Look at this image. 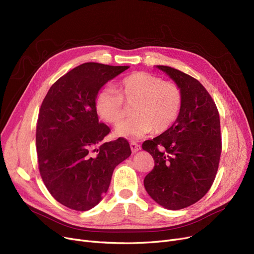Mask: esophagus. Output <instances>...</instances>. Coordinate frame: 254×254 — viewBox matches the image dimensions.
<instances>
[{
  "label": "esophagus",
  "instance_id": "1",
  "mask_svg": "<svg viewBox=\"0 0 254 254\" xmlns=\"http://www.w3.org/2000/svg\"><path fill=\"white\" fill-rule=\"evenodd\" d=\"M129 145H130V149H131L132 152H137L141 149V146L136 142H130Z\"/></svg>",
  "mask_w": 254,
  "mask_h": 254
}]
</instances>
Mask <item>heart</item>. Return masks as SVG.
<instances>
[{"instance_id": "1", "label": "heart", "mask_w": 254, "mask_h": 254, "mask_svg": "<svg viewBox=\"0 0 254 254\" xmlns=\"http://www.w3.org/2000/svg\"><path fill=\"white\" fill-rule=\"evenodd\" d=\"M117 87L119 92L112 87L103 88L96 99L98 114L112 126L120 125L127 106H133L134 116L116 128L117 136L139 139L153 128L162 132L179 117L183 97L174 81H164L159 76L137 72L120 80Z\"/></svg>"}]
</instances>
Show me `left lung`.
Listing matches in <instances>:
<instances>
[{
	"instance_id": "8db88e82",
	"label": "left lung",
	"mask_w": 254,
	"mask_h": 254,
	"mask_svg": "<svg viewBox=\"0 0 254 254\" xmlns=\"http://www.w3.org/2000/svg\"><path fill=\"white\" fill-rule=\"evenodd\" d=\"M179 85V117L162 135L142 144L154 159L144 179L146 191L161 206L179 210L199 201L214 182L221 154L220 119L215 102L197 80L157 65Z\"/></svg>"
}]
</instances>
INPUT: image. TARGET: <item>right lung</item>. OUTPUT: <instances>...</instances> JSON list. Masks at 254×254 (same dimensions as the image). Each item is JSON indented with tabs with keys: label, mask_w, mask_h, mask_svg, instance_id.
<instances>
[{
	"label": "right lung",
	"mask_w": 254,
	"mask_h": 254,
	"mask_svg": "<svg viewBox=\"0 0 254 254\" xmlns=\"http://www.w3.org/2000/svg\"><path fill=\"white\" fill-rule=\"evenodd\" d=\"M127 65L85 63L62 76L45 96L36 129L40 175L59 203L76 211L98 205L115 167L131 151L127 139L103 142L111 131L99 122L101 87Z\"/></svg>",
	"instance_id": "add662e5"
}]
</instances>
